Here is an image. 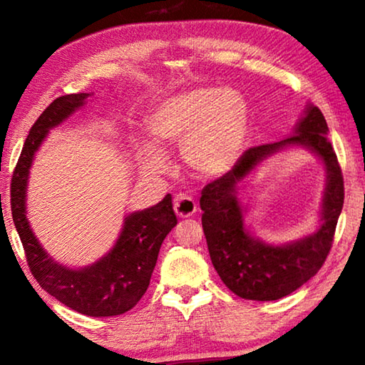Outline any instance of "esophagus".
Here are the masks:
<instances>
[{"label": "esophagus", "instance_id": "34e87169", "mask_svg": "<svg viewBox=\"0 0 365 365\" xmlns=\"http://www.w3.org/2000/svg\"><path fill=\"white\" fill-rule=\"evenodd\" d=\"M174 211L178 217H191V215L196 212V202L193 197L177 195L174 197Z\"/></svg>", "mask_w": 365, "mask_h": 365}]
</instances>
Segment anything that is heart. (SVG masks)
Masks as SVG:
<instances>
[{"mask_svg": "<svg viewBox=\"0 0 365 365\" xmlns=\"http://www.w3.org/2000/svg\"><path fill=\"white\" fill-rule=\"evenodd\" d=\"M146 125L154 143L163 150L180 146L183 160L195 174L217 177L232 168L242 151L248 108L238 91L197 86L160 101ZM157 147L138 143L137 154L145 170L164 174L169 163Z\"/></svg>", "mask_w": 365, "mask_h": 365, "instance_id": "1", "label": "heart"}]
</instances>
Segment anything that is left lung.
I'll return each instance as SVG.
<instances>
[{
	"label": "left lung",
	"instance_id": "left-lung-1",
	"mask_svg": "<svg viewBox=\"0 0 365 365\" xmlns=\"http://www.w3.org/2000/svg\"><path fill=\"white\" fill-rule=\"evenodd\" d=\"M329 127L320 109L306 104L289 137L251 148L224 177L205 187L200 205L209 256L228 289L243 299L275 301L312 279L331 248L336 222L343 209L344 187L336 154L329 141ZM289 147L317 155L326 170V188L319 227L288 244H267L250 232L244 214L247 207L237 197L241 183L264 160Z\"/></svg>",
	"mask_w": 365,
	"mask_h": 365
}]
</instances>
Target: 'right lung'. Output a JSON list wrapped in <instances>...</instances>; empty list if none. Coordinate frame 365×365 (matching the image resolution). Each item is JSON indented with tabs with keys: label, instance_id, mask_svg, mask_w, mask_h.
<instances>
[{
	"label": "right lung",
	"instance_id": "right-lung-1",
	"mask_svg": "<svg viewBox=\"0 0 365 365\" xmlns=\"http://www.w3.org/2000/svg\"><path fill=\"white\" fill-rule=\"evenodd\" d=\"M90 96L91 93H73L56 98L30 128L12 174L11 211L30 272L40 287L80 314L110 317L130 311L146 293L160 245L177 225V215L170 195L143 211L127 214L113 248L85 267L61 264L43 248L27 217L30 169L49 130L82 109Z\"/></svg>",
	"mask_w": 365,
	"mask_h": 365
}]
</instances>
